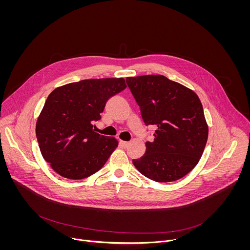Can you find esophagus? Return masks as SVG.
I'll use <instances>...</instances> for the list:
<instances>
[{
	"label": "esophagus",
	"instance_id": "34e87169",
	"mask_svg": "<svg viewBox=\"0 0 250 250\" xmlns=\"http://www.w3.org/2000/svg\"><path fill=\"white\" fill-rule=\"evenodd\" d=\"M119 145H120L121 147H123V148H127V147H128V145H129V143H128V142L120 141V142H119Z\"/></svg>",
	"mask_w": 250,
	"mask_h": 250
}]
</instances>
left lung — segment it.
<instances>
[{
	"label": "left lung",
	"mask_w": 250,
	"mask_h": 250,
	"mask_svg": "<svg viewBox=\"0 0 250 250\" xmlns=\"http://www.w3.org/2000/svg\"><path fill=\"white\" fill-rule=\"evenodd\" d=\"M145 126L153 125L154 140L146 142L136 168L155 182H173L198 164L208 139V126L198 96L163 75L126 79Z\"/></svg>",
	"instance_id": "8db88e82"
}]
</instances>
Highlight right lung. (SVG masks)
Here are the masks:
<instances>
[{
  "mask_svg": "<svg viewBox=\"0 0 250 250\" xmlns=\"http://www.w3.org/2000/svg\"><path fill=\"white\" fill-rule=\"evenodd\" d=\"M126 88L123 78L92 79L56 88L36 122L44 160L61 176L86 178L106 164L118 142L93 130L108 99Z\"/></svg>",
  "mask_w": 250,
  "mask_h": 250,
  "instance_id": "1",
  "label": "right lung"
}]
</instances>
